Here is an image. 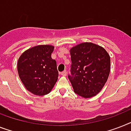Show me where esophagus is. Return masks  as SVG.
I'll return each mask as SVG.
<instances>
[{
	"mask_svg": "<svg viewBox=\"0 0 131 131\" xmlns=\"http://www.w3.org/2000/svg\"><path fill=\"white\" fill-rule=\"evenodd\" d=\"M67 71H62V73H60V75H62V76H66V75H67Z\"/></svg>",
	"mask_w": 131,
	"mask_h": 131,
	"instance_id": "esophagus-1",
	"label": "esophagus"
}]
</instances>
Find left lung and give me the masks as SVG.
Wrapping results in <instances>:
<instances>
[{
  "label": "left lung",
  "instance_id": "left-lung-1",
  "mask_svg": "<svg viewBox=\"0 0 131 131\" xmlns=\"http://www.w3.org/2000/svg\"><path fill=\"white\" fill-rule=\"evenodd\" d=\"M72 64L69 80L75 93L90 98L102 90L110 71V57L100 46L83 42L70 50Z\"/></svg>",
  "mask_w": 131,
  "mask_h": 131
}]
</instances>
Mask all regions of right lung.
I'll return each mask as SVG.
<instances>
[{
	"label": "right lung",
	"instance_id": "1",
	"mask_svg": "<svg viewBox=\"0 0 131 131\" xmlns=\"http://www.w3.org/2000/svg\"><path fill=\"white\" fill-rule=\"evenodd\" d=\"M54 46L38 45L25 50L18 59L17 71L26 90L36 95L49 93L58 80L56 62L51 57Z\"/></svg>",
	"mask_w": 131,
	"mask_h": 131
}]
</instances>
